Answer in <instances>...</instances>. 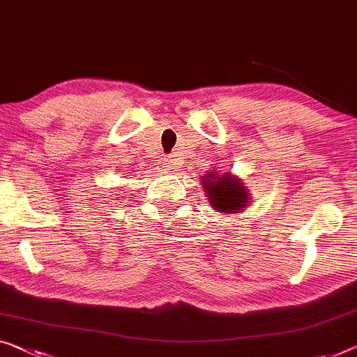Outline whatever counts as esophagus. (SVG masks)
Listing matches in <instances>:
<instances>
[{"instance_id": "esophagus-1", "label": "esophagus", "mask_w": 357, "mask_h": 357, "mask_svg": "<svg viewBox=\"0 0 357 357\" xmlns=\"http://www.w3.org/2000/svg\"><path fill=\"white\" fill-rule=\"evenodd\" d=\"M174 165H176V162H174L173 157L165 158V168L167 169H174Z\"/></svg>"}]
</instances>
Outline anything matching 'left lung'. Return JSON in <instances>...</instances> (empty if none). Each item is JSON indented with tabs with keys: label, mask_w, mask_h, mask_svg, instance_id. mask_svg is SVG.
<instances>
[{
	"label": "left lung",
	"mask_w": 357,
	"mask_h": 357,
	"mask_svg": "<svg viewBox=\"0 0 357 357\" xmlns=\"http://www.w3.org/2000/svg\"><path fill=\"white\" fill-rule=\"evenodd\" d=\"M202 185L211 208L220 213H241L252 202L250 189L241 178L229 172L208 169V174L202 178Z\"/></svg>",
	"instance_id": "8db88e82"
}]
</instances>
